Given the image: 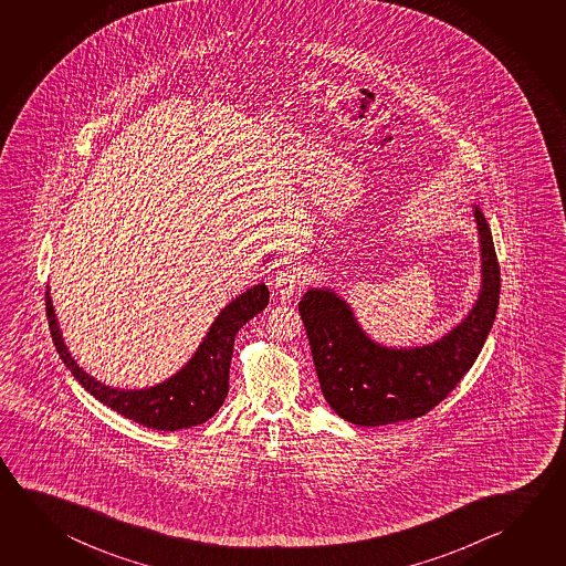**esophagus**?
<instances>
[{
    "instance_id": "1",
    "label": "esophagus",
    "mask_w": 566,
    "mask_h": 566,
    "mask_svg": "<svg viewBox=\"0 0 566 566\" xmlns=\"http://www.w3.org/2000/svg\"><path fill=\"white\" fill-rule=\"evenodd\" d=\"M304 280H306L304 270L296 266V264H287V266L276 272V276L272 279V287L279 296L290 297L296 294L297 287L302 286Z\"/></svg>"
}]
</instances>
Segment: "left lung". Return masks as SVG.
<instances>
[{
	"label": "left lung",
	"instance_id": "left-lung-1",
	"mask_svg": "<svg viewBox=\"0 0 566 566\" xmlns=\"http://www.w3.org/2000/svg\"><path fill=\"white\" fill-rule=\"evenodd\" d=\"M479 232L481 286L461 322L423 346H387L367 334L336 287H310L297 310L304 319L317 381L327 406L359 427L391 426L426 416L475 364L495 322L499 262L491 229L471 205Z\"/></svg>",
	"mask_w": 566,
	"mask_h": 566
}]
</instances>
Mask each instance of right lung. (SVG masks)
<instances>
[{
	"instance_id": "1",
	"label": "right lung",
	"mask_w": 566,
	"mask_h": 566,
	"mask_svg": "<svg viewBox=\"0 0 566 566\" xmlns=\"http://www.w3.org/2000/svg\"><path fill=\"white\" fill-rule=\"evenodd\" d=\"M51 287L45 292V307L50 317L51 337L57 347L63 364L70 367L73 377L103 406L115 409L119 416L137 421L139 426L157 431H179L200 426L219 411L229 396V371L234 349V337L240 327L269 306L270 292L264 282L250 286L232 297L210 324L197 352L177 374L155 386L120 389L105 386L90 376L77 359L71 356L63 339L60 319L51 302Z\"/></svg>"
}]
</instances>
